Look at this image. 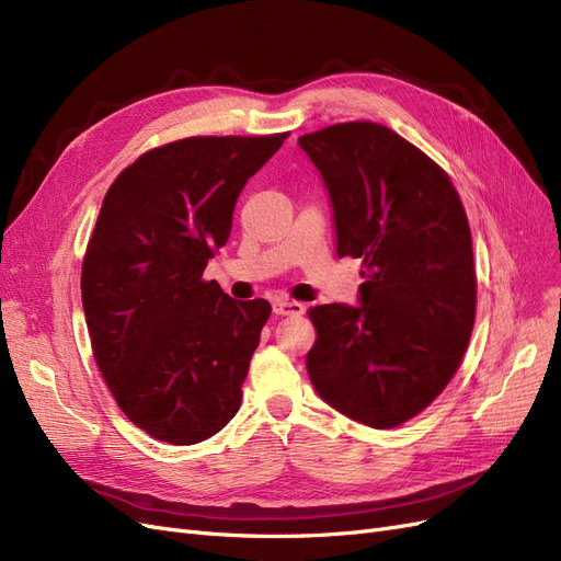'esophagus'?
Returning <instances> with one entry per match:
<instances>
[{"label": "esophagus", "mask_w": 561, "mask_h": 561, "mask_svg": "<svg viewBox=\"0 0 561 561\" xmlns=\"http://www.w3.org/2000/svg\"><path fill=\"white\" fill-rule=\"evenodd\" d=\"M271 307H274L276 316H301L304 311H307V307H304V304L287 301V299H274V304H271Z\"/></svg>", "instance_id": "esophagus-1"}]
</instances>
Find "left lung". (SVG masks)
I'll list each match as a JSON object with an SVG mask.
<instances>
[{
	"label": "left lung",
	"instance_id": "obj_1",
	"mask_svg": "<svg viewBox=\"0 0 561 561\" xmlns=\"http://www.w3.org/2000/svg\"><path fill=\"white\" fill-rule=\"evenodd\" d=\"M332 203L336 254L360 257V304L309 311L316 393L393 428L443 393L474 322L472 239L449 175L398 133L348 122L301 135Z\"/></svg>",
	"mask_w": 561,
	"mask_h": 561
}]
</instances>
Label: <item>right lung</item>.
<instances>
[{
	"instance_id": "right-lung-1",
	"label": "right lung",
	"mask_w": 561,
	"mask_h": 561,
	"mask_svg": "<svg viewBox=\"0 0 561 561\" xmlns=\"http://www.w3.org/2000/svg\"><path fill=\"white\" fill-rule=\"evenodd\" d=\"M285 138H184L147 151L105 194L81 266L93 358L122 412L161 443H203L239 412L271 304L231 299L203 268Z\"/></svg>"
}]
</instances>
